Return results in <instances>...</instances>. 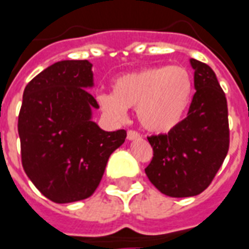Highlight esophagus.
<instances>
[{
    "label": "esophagus",
    "mask_w": 249,
    "mask_h": 249,
    "mask_svg": "<svg viewBox=\"0 0 249 249\" xmlns=\"http://www.w3.org/2000/svg\"><path fill=\"white\" fill-rule=\"evenodd\" d=\"M140 138V134H139L138 131L135 130H130L127 132V139L128 140H135V139H139Z\"/></svg>",
    "instance_id": "obj_1"
}]
</instances>
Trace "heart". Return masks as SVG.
<instances>
[{"instance_id": "b5f03b06", "label": "heart", "mask_w": 249, "mask_h": 249, "mask_svg": "<svg viewBox=\"0 0 249 249\" xmlns=\"http://www.w3.org/2000/svg\"><path fill=\"white\" fill-rule=\"evenodd\" d=\"M194 83L187 69L156 66L130 72L113 84V94H100L98 104L107 114L123 118L136 107L142 126L152 132H167L186 114Z\"/></svg>"}]
</instances>
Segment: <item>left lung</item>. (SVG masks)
<instances>
[{
	"label": "left lung",
	"mask_w": 249,
	"mask_h": 249,
	"mask_svg": "<svg viewBox=\"0 0 249 249\" xmlns=\"http://www.w3.org/2000/svg\"><path fill=\"white\" fill-rule=\"evenodd\" d=\"M191 65L196 92L187 117L167 134L148 136L153 157L145 174L171 197H190L207 190L230 145L225 92L207 63L192 58Z\"/></svg>",
	"instance_id": "obj_1"
}]
</instances>
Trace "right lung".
Listing matches in <instances>:
<instances>
[{"label": "right lung", "mask_w": 249, "mask_h": 249, "mask_svg": "<svg viewBox=\"0 0 249 249\" xmlns=\"http://www.w3.org/2000/svg\"><path fill=\"white\" fill-rule=\"evenodd\" d=\"M92 63L61 61L36 75L23 92L18 117L22 165L45 197L57 204L89 197L126 130H101L92 122L98 104Z\"/></svg>", "instance_id": "obj_1"}]
</instances>
